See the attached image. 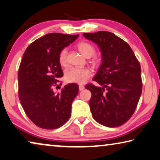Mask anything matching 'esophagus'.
I'll use <instances>...</instances> for the list:
<instances>
[{"mask_svg":"<svg viewBox=\"0 0 160 160\" xmlns=\"http://www.w3.org/2000/svg\"><path fill=\"white\" fill-rule=\"evenodd\" d=\"M85 89V87L83 85H79V90H80V91H82V90H83Z\"/></svg>","mask_w":160,"mask_h":160,"instance_id":"esophagus-1","label":"esophagus"}]
</instances>
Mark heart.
I'll list each match as a JSON object with an SVG mask.
<instances>
[{
  "instance_id": "b5f03b06",
  "label": "heart",
  "mask_w": 160,
  "mask_h": 160,
  "mask_svg": "<svg viewBox=\"0 0 160 160\" xmlns=\"http://www.w3.org/2000/svg\"><path fill=\"white\" fill-rule=\"evenodd\" d=\"M78 50L86 58H90L95 54V49L92 44L88 42H80L78 45ZM67 49L64 48L59 54V62L60 65H65L67 63ZM91 72L86 68H70L65 71V79L68 82L82 84L90 77Z\"/></svg>"
}]
</instances>
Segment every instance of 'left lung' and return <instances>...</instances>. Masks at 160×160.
I'll return each instance as SVG.
<instances>
[{"label": "left lung", "mask_w": 160, "mask_h": 160, "mask_svg": "<svg viewBox=\"0 0 160 160\" xmlns=\"http://www.w3.org/2000/svg\"><path fill=\"white\" fill-rule=\"evenodd\" d=\"M98 45L102 63L92 83L85 86L92 93L90 107L95 120L108 128H116L130 120L142 90L141 67L127 42L112 32L83 33Z\"/></svg>", "instance_id": "left-lung-1"}]
</instances>
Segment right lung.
<instances>
[{"instance_id": "1", "label": "right lung", "mask_w": 160, "mask_h": 160, "mask_svg": "<svg viewBox=\"0 0 160 160\" xmlns=\"http://www.w3.org/2000/svg\"><path fill=\"white\" fill-rule=\"evenodd\" d=\"M78 36L46 34L30 44L22 55L18 72L19 99L27 116L40 128H59L69 120L79 87L70 83L60 92H55L53 88L58 78L63 76L60 52Z\"/></svg>"}]
</instances>
